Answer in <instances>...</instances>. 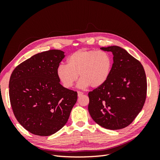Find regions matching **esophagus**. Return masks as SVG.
<instances>
[{
	"label": "esophagus",
	"mask_w": 160,
	"mask_h": 160,
	"mask_svg": "<svg viewBox=\"0 0 160 160\" xmlns=\"http://www.w3.org/2000/svg\"><path fill=\"white\" fill-rule=\"evenodd\" d=\"M83 92H81V91H77V95H78V97H81V95H83Z\"/></svg>",
	"instance_id": "34e87169"
}]
</instances>
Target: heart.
<instances>
[{
  "mask_svg": "<svg viewBox=\"0 0 160 160\" xmlns=\"http://www.w3.org/2000/svg\"><path fill=\"white\" fill-rule=\"evenodd\" d=\"M112 58L108 52L81 49L71 54L67 65L61 64L57 69V75L62 85L71 88L78 79L77 87L81 89L89 85L96 88L105 83L110 75Z\"/></svg>",
  "mask_w": 160,
  "mask_h": 160,
  "instance_id": "b5f03b06",
  "label": "heart"
}]
</instances>
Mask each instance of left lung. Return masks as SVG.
<instances>
[{
	"mask_svg": "<svg viewBox=\"0 0 160 160\" xmlns=\"http://www.w3.org/2000/svg\"><path fill=\"white\" fill-rule=\"evenodd\" d=\"M113 53V63L105 83L88 93V110L105 129H123L132 123L146 98L147 80L142 65L123 48L101 47Z\"/></svg>",
	"mask_w": 160,
	"mask_h": 160,
	"instance_id": "obj_1",
	"label": "left lung"
}]
</instances>
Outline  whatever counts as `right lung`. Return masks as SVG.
I'll list each match as a JSON object with an SVG mask.
<instances>
[{
    "instance_id": "obj_1",
    "label": "right lung",
    "mask_w": 160,
    "mask_h": 160,
    "mask_svg": "<svg viewBox=\"0 0 160 160\" xmlns=\"http://www.w3.org/2000/svg\"><path fill=\"white\" fill-rule=\"evenodd\" d=\"M65 57L61 50L33 55L12 71L9 97L17 121L28 132L49 136L67 122L77 93L62 87L57 69Z\"/></svg>"
}]
</instances>
